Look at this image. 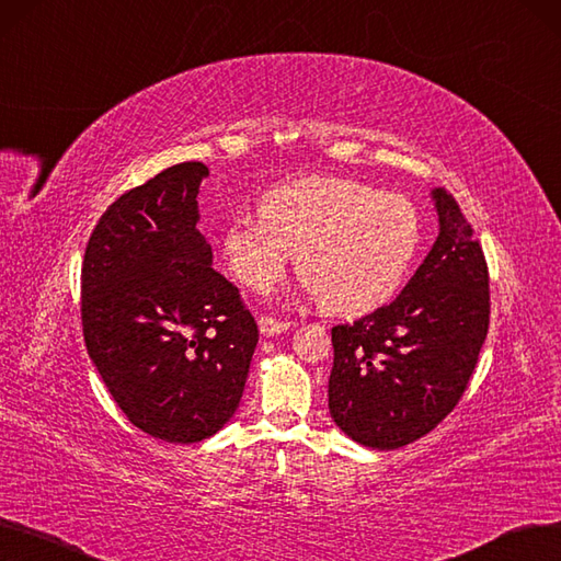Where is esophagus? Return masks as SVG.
<instances>
[{"label":"esophagus","mask_w":561,"mask_h":561,"mask_svg":"<svg viewBox=\"0 0 561 561\" xmlns=\"http://www.w3.org/2000/svg\"><path fill=\"white\" fill-rule=\"evenodd\" d=\"M257 324H260V333L266 335V339H272V335H278V333H283V331L289 329V322L276 320V318H272V316H262V318L257 320Z\"/></svg>","instance_id":"34e87169"}]
</instances>
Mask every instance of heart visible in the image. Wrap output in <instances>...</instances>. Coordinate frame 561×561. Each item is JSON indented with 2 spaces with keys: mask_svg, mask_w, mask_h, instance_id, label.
<instances>
[{
  "mask_svg": "<svg viewBox=\"0 0 561 561\" xmlns=\"http://www.w3.org/2000/svg\"><path fill=\"white\" fill-rule=\"evenodd\" d=\"M419 239V214L405 197L320 176L268 191L260 216L232 218L222 255L241 285L262 293L299 253L308 293L331 312L362 316L393 297Z\"/></svg>",
  "mask_w": 561,
  "mask_h": 561,
  "instance_id": "heart-1",
  "label": "heart"
}]
</instances>
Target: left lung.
I'll return each mask as SVG.
<instances>
[{
    "label": "left lung",
    "instance_id": "1",
    "mask_svg": "<svg viewBox=\"0 0 561 561\" xmlns=\"http://www.w3.org/2000/svg\"><path fill=\"white\" fill-rule=\"evenodd\" d=\"M433 199L439 234L402 293L331 329V419L379 451L428 435L458 405L490 324L481 243L451 193L435 188Z\"/></svg>",
    "mask_w": 561,
    "mask_h": 561
}]
</instances>
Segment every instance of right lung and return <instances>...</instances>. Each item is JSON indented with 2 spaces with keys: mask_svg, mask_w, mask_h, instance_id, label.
<instances>
[{
  "mask_svg": "<svg viewBox=\"0 0 561 561\" xmlns=\"http://www.w3.org/2000/svg\"><path fill=\"white\" fill-rule=\"evenodd\" d=\"M207 174L188 161L126 191L99 218L82 262L87 352L126 419L172 444L230 421L260 335L195 228Z\"/></svg>",
  "mask_w": 561,
  "mask_h": 561,
  "instance_id": "right-lung-1",
  "label": "right lung"
}]
</instances>
